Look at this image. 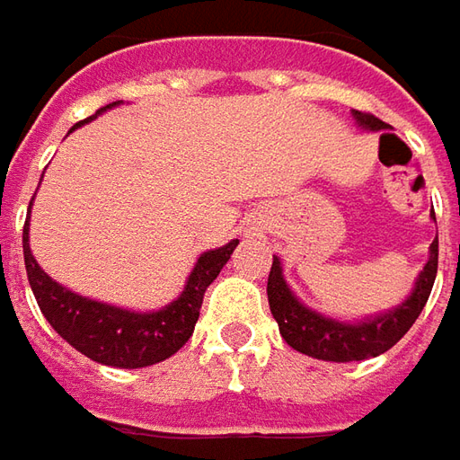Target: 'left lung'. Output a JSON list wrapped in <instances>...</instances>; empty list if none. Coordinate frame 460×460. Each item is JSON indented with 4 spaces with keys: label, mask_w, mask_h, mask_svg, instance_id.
<instances>
[{
    "label": "left lung",
    "mask_w": 460,
    "mask_h": 460,
    "mask_svg": "<svg viewBox=\"0 0 460 460\" xmlns=\"http://www.w3.org/2000/svg\"><path fill=\"white\" fill-rule=\"evenodd\" d=\"M350 115L360 129H370V132L385 129L383 137H388L391 128L378 117L358 112V110H353ZM430 217L436 220L433 212H430ZM436 270H438V235L430 243L429 262L418 272L416 285L403 303H398L391 310L358 318V321H341V318H331V315H323L318 310L308 308L290 290V285L285 283L283 262L278 255H272V268L268 275V303H270L272 318L278 323L285 343L297 353H305L318 360H331V363L366 360V358H376L391 350L405 332L411 331V325L416 323L423 305L429 303Z\"/></svg>",
    "instance_id": "8db88e82"
}]
</instances>
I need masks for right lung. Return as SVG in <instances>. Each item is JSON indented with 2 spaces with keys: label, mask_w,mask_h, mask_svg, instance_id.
<instances>
[{
  "label": "right lung",
  "mask_w": 460,
  "mask_h": 460,
  "mask_svg": "<svg viewBox=\"0 0 460 460\" xmlns=\"http://www.w3.org/2000/svg\"><path fill=\"white\" fill-rule=\"evenodd\" d=\"M117 104L112 102L97 110L94 115L77 122L72 129L82 128L100 117ZM69 129V132H72ZM34 202V198H31ZM30 202V212H31ZM240 240H230L223 248L202 252L195 268L188 275V283L182 293L160 310H129L119 305H110L102 300H92L59 285L49 278L34 261L30 248V215L22 233V248H24V268L30 278L31 293L37 297V305L42 310L47 323L55 328L66 343L82 356L97 360L112 368H145L155 366L164 358L175 356L182 345L188 343L195 331V323L202 308V296L208 285L220 275L225 262L230 261L233 250Z\"/></svg>",
  "instance_id": "right-lung-1"
}]
</instances>
